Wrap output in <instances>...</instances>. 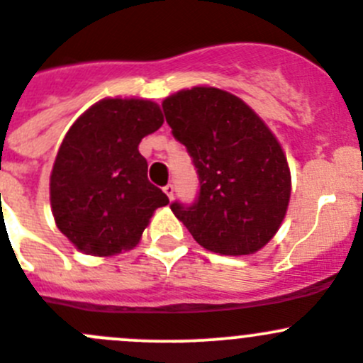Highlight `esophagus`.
<instances>
[{"label":"esophagus","mask_w":363,"mask_h":363,"mask_svg":"<svg viewBox=\"0 0 363 363\" xmlns=\"http://www.w3.org/2000/svg\"><path fill=\"white\" fill-rule=\"evenodd\" d=\"M164 192H166V196L169 197V199H173V197H174V185H173V183H167V185L164 186Z\"/></svg>","instance_id":"esophagus-1"}]
</instances>
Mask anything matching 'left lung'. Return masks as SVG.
I'll return each instance as SVG.
<instances>
[{
    "instance_id": "left-lung-1",
    "label": "left lung",
    "mask_w": 363,
    "mask_h": 363,
    "mask_svg": "<svg viewBox=\"0 0 363 363\" xmlns=\"http://www.w3.org/2000/svg\"><path fill=\"white\" fill-rule=\"evenodd\" d=\"M164 116L189 152L199 192L171 203L197 243L224 256H245L277 233L291 196L281 145L238 96L196 86L167 96Z\"/></svg>"
}]
</instances>
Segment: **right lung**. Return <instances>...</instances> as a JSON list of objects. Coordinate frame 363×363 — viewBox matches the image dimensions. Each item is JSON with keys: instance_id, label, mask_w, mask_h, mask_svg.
<instances>
[{"instance_id": "1", "label": "right lung", "mask_w": 363, "mask_h": 363, "mask_svg": "<svg viewBox=\"0 0 363 363\" xmlns=\"http://www.w3.org/2000/svg\"><path fill=\"white\" fill-rule=\"evenodd\" d=\"M162 123L152 100L106 99L67 132L51 173V206L58 229L79 250L114 256L132 249L153 211L169 203L150 183L138 150Z\"/></svg>"}]
</instances>
